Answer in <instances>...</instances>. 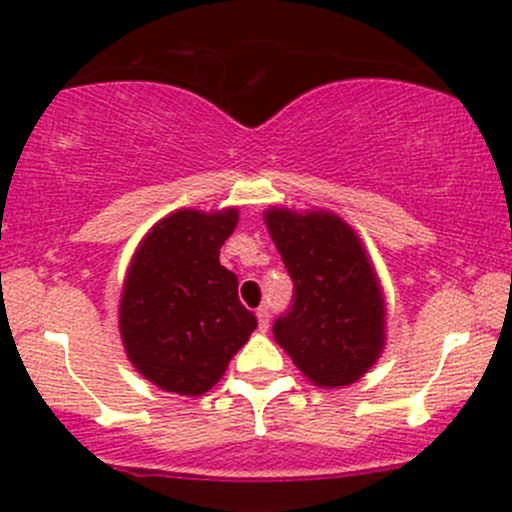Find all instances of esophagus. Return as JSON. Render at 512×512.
Masks as SVG:
<instances>
[{
  "label": "esophagus",
  "mask_w": 512,
  "mask_h": 512,
  "mask_svg": "<svg viewBox=\"0 0 512 512\" xmlns=\"http://www.w3.org/2000/svg\"><path fill=\"white\" fill-rule=\"evenodd\" d=\"M255 315H257V325H260V332H267L269 330V310L262 305V308H257Z\"/></svg>",
  "instance_id": "obj_1"
}]
</instances>
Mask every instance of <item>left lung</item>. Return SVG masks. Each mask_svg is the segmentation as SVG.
Returning a JSON list of instances; mask_svg holds the SVG:
<instances>
[{"instance_id":"obj_1","label":"left lung","mask_w":512,"mask_h":512,"mask_svg":"<svg viewBox=\"0 0 512 512\" xmlns=\"http://www.w3.org/2000/svg\"><path fill=\"white\" fill-rule=\"evenodd\" d=\"M293 305L274 322V339L317 387L361 380L385 349V296L361 238L325 209L264 211Z\"/></svg>"}]
</instances>
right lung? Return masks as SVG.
Returning <instances> with one entry per match:
<instances>
[{
    "instance_id": "right-lung-1",
    "label": "right lung",
    "mask_w": 512,
    "mask_h": 512,
    "mask_svg": "<svg viewBox=\"0 0 512 512\" xmlns=\"http://www.w3.org/2000/svg\"><path fill=\"white\" fill-rule=\"evenodd\" d=\"M238 209H178L142 238L120 296L127 358L149 383L199 397L226 373L255 332L238 301V276L219 262Z\"/></svg>"
}]
</instances>
